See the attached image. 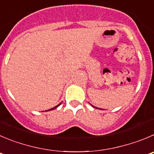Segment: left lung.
<instances>
[{"instance_id":"obj_1","label":"left lung","mask_w":154,"mask_h":154,"mask_svg":"<svg viewBox=\"0 0 154 154\" xmlns=\"http://www.w3.org/2000/svg\"><path fill=\"white\" fill-rule=\"evenodd\" d=\"M93 106V107H95V106ZM95 108H97V107H95Z\"/></svg>"}]
</instances>
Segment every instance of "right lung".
Wrapping results in <instances>:
<instances>
[{
	"label": "right lung",
	"mask_w": 154,
	"mask_h": 154,
	"mask_svg": "<svg viewBox=\"0 0 154 154\" xmlns=\"http://www.w3.org/2000/svg\"><path fill=\"white\" fill-rule=\"evenodd\" d=\"M60 104H61V103H60V104H58V105H57V106H55V107H53V108H51V109H50V110H52V109H55V108H57V106H60Z\"/></svg>",
	"instance_id": "right-lung-1"
}]
</instances>
